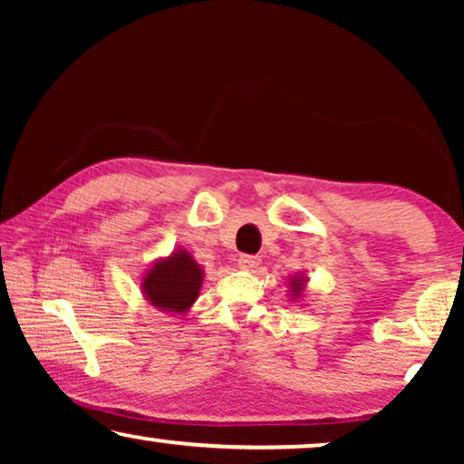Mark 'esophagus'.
<instances>
[{"mask_svg":"<svg viewBox=\"0 0 464 464\" xmlns=\"http://www.w3.org/2000/svg\"><path fill=\"white\" fill-rule=\"evenodd\" d=\"M257 266H259V257H256V256H240L238 257V268L256 270Z\"/></svg>","mask_w":464,"mask_h":464,"instance_id":"34e87169","label":"esophagus"}]
</instances>
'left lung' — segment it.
<instances>
[{"mask_svg":"<svg viewBox=\"0 0 464 464\" xmlns=\"http://www.w3.org/2000/svg\"><path fill=\"white\" fill-rule=\"evenodd\" d=\"M306 283H308V276L304 275V272H297V275L289 276L287 278V291H289V300L294 304H300L304 294H306Z\"/></svg>","mask_w":464,"mask_h":464,"instance_id":"obj_1","label":"left lung"}]
</instances>
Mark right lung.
<instances>
[{
    "instance_id": "1",
    "label": "right lung",
    "mask_w": 464,
    "mask_h": 464,
    "mask_svg": "<svg viewBox=\"0 0 464 464\" xmlns=\"http://www.w3.org/2000/svg\"><path fill=\"white\" fill-rule=\"evenodd\" d=\"M205 270L183 246L156 259L141 276V294L150 306L162 313L186 314L198 300Z\"/></svg>"
}]
</instances>
